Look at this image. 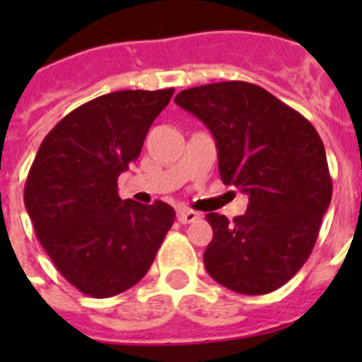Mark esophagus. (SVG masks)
Listing matches in <instances>:
<instances>
[{
    "label": "esophagus",
    "instance_id": "obj_1",
    "mask_svg": "<svg viewBox=\"0 0 362 362\" xmlns=\"http://www.w3.org/2000/svg\"><path fill=\"white\" fill-rule=\"evenodd\" d=\"M177 219H179V223L188 225V223H194V221L199 219V214L194 212V210H179Z\"/></svg>",
    "mask_w": 362,
    "mask_h": 362
}]
</instances>
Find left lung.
I'll return each instance as SVG.
<instances>
[{"instance_id":"1","label":"left lung","mask_w":362,"mask_h":362,"mask_svg":"<svg viewBox=\"0 0 362 362\" xmlns=\"http://www.w3.org/2000/svg\"><path fill=\"white\" fill-rule=\"evenodd\" d=\"M212 132L223 183L248 196L243 216L206 214L212 279L245 296L288 283L306 263L332 201L325 145L306 117L246 81L194 86L174 99Z\"/></svg>"}]
</instances>
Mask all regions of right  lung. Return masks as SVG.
Segmentation results:
<instances>
[{
    "label": "right lung",
    "mask_w": 362,
    "mask_h": 362,
    "mask_svg": "<svg viewBox=\"0 0 362 362\" xmlns=\"http://www.w3.org/2000/svg\"><path fill=\"white\" fill-rule=\"evenodd\" d=\"M174 88L119 90L66 114L47 134L25 183V206L45 252L85 296L112 297L145 277L175 212L123 201L117 177L141 153Z\"/></svg>",
    "instance_id": "1"
}]
</instances>
